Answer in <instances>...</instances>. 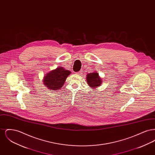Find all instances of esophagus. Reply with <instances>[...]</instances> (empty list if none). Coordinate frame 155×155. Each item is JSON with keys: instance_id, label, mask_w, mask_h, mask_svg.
Listing matches in <instances>:
<instances>
[{"instance_id": "obj_1", "label": "esophagus", "mask_w": 155, "mask_h": 155, "mask_svg": "<svg viewBox=\"0 0 155 155\" xmlns=\"http://www.w3.org/2000/svg\"><path fill=\"white\" fill-rule=\"evenodd\" d=\"M82 73V70H81V71H80L78 73H77V74H78V75H81V74Z\"/></svg>"}]
</instances>
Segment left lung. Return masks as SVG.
<instances>
[{
	"label": "left lung",
	"mask_w": 155,
	"mask_h": 155,
	"mask_svg": "<svg viewBox=\"0 0 155 155\" xmlns=\"http://www.w3.org/2000/svg\"><path fill=\"white\" fill-rule=\"evenodd\" d=\"M86 80L89 86L93 89H96L102 84V80L96 71L87 74Z\"/></svg>",
	"instance_id": "obj_1"
}]
</instances>
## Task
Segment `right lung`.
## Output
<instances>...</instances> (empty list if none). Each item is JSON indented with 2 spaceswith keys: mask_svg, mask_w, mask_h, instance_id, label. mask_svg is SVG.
Wrapping results in <instances>:
<instances>
[{
  "mask_svg": "<svg viewBox=\"0 0 155 155\" xmlns=\"http://www.w3.org/2000/svg\"><path fill=\"white\" fill-rule=\"evenodd\" d=\"M70 74V71L65 70L63 67H58L45 74L43 79L44 84L48 89L59 90L62 88L67 77Z\"/></svg>",
  "mask_w": 155,
  "mask_h": 155,
  "instance_id": "obj_1",
  "label": "right lung"
}]
</instances>
